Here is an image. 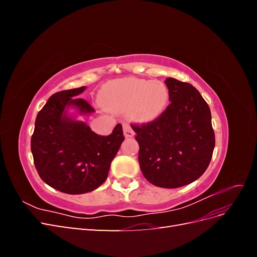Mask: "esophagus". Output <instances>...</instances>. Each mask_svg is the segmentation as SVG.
<instances>
[{
	"mask_svg": "<svg viewBox=\"0 0 257 257\" xmlns=\"http://www.w3.org/2000/svg\"><path fill=\"white\" fill-rule=\"evenodd\" d=\"M123 132H124V135H125V137H127V138L134 136V132H133V130H132L130 124H127V123L123 124Z\"/></svg>",
	"mask_w": 257,
	"mask_h": 257,
	"instance_id": "1",
	"label": "esophagus"
}]
</instances>
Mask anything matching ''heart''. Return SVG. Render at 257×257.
Here are the masks:
<instances>
[{
	"label": "heart",
	"instance_id": "1",
	"mask_svg": "<svg viewBox=\"0 0 257 257\" xmlns=\"http://www.w3.org/2000/svg\"><path fill=\"white\" fill-rule=\"evenodd\" d=\"M169 102L167 85L159 80L123 78L107 83L103 105L111 111L127 112L136 122H151L164 112Z\"/></svg>",
	"mask_w": 257,
	"mask_h": 257
}]
</instances>
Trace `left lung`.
I'll return each instance as SVG.
<instances>
[{
    "instance_id": "8db88e82",
    "label": "left lung",
    "mask_w": 257,
    "mask_h": 257,
    "mask_svg": "<svg viewBox=\"0 0 257 257\" xmlns=\"http://www.w3.org/2000/svg\"><path fill=\"white\" fill-rule=\"evenodd\" d=\"M170 104L158 119L131 124L139 145L138 162L150 183L176 189L203 175L215 145L211 112L200 93L188 82L167 78Z\"/></svg>"
}]
</instances>
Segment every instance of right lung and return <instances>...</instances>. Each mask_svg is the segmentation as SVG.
<instances>
[{"label": "right lung", "mask_w": 257, "mask_h": 257, "mask_svg": "<svg viewBox=\"0 0 257 257\" xmlns=\"http://www.w3.org/2000/svg\"><path fill=\"white\" fill-rule=\"evenodd\" d=\"M85 87L54 93L37 113L31 138L34 165L42 180L66 194L97 189L107 179L111 161L124 141L119 123L108 136L97 135L84 122L66 114L76 107L79 113L94 112L83 98Z\"/></svg>", "instance_id": "right-lung-1"}]
</instances>
